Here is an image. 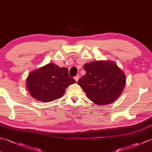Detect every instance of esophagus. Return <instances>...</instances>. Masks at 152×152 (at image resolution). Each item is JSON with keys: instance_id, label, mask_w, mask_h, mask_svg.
<instances>
[{"instance_id": "34e87169", "label": "esophagus", "mask_w": 152, "mask_h": 152, "mask_svg": "<svg viewBox=\"0 0 152 152\" xmlns=\"http://www.w3.org/2000/svg\"><path fill=\"white\" fill-rule=\"evenodd\" d=\"M79 78H80V75H79V74H77V75L75 77H74V79H75L76 82H78V80H79Z\"/></svg>"}]
</instances>
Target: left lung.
<instances>
[{
  "label": "left lung",
  "mask_w": 152,
  "mask_h": 152,
  "mask_svg": "<svg viewBox=\"0 0 152 152\" xmlns=\"http://www.w3.org/2000/svg\"><path fill=\"white\" fill-rule=\"evenodd\" d=\"M86 75L80 78L78 85L89 100L96 104H110L118 98L124 89V72L111 61H99L83 66Z\"/></svg>",
  "instance_id": "8db88e82"
}]
</instances>
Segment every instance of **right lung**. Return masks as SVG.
I'll use <instances>...</instances> for the list:
<instances>
[{
	"label": "right lung",
	"instance_id": "right-lung-1",
	"mask_svg": "<svg viewBox=\"0 0 152 152\" xmlns=\"http://www.w3.org/2000/svg\"><path fill=\"white\" fill-rule=\"evenodd\" d=\"M75 82L66 68L49 63L32 71L27 78L26 86L34 99L48 102L61 98L67 87Z\"/></svg>",
	"mask_w": 152,
	"mask_h": 152
}]
</instances>
